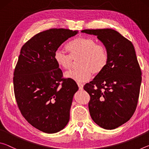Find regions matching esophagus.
Segmentation results:
<instances>
[{
  "mask_svg": "<svg viewBox=\"0 0 149 149\" xmlns=\"http://www.w3.org/2000/svg\"><path fill=\"white\" fill-rule=\"evenodd\" d=\"M77 85L78 87H79V89L80 90H82L83 89V87H84V85H83L82 84H81V83H77Z\"/></svg>",
  "mask_w": 149,
  "mask_h": 149,
  "instance_id": "1",
  "label": "esophagus"
}]
</instances>
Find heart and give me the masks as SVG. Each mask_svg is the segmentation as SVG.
I'll use <instances>...</instances> for the list:
<instances>
[{
	"label": "heart",
	"instance_id": "b5f03b06",
	"mask_svg": "<svg viewBox=\"0 0 149 149\" xmlns=\"http://www.w3.org/2000/svg\"><path fill=\"white\" fill-rule=\"evenodd\" d=\"M67 49L70 54L61 49H57L54 52V59L60 68L70 70L74 60L79 58L78 66L80 68L65 73V77L75 81H85L89 79L91 74H99L107 66L109 55L107 48L102 45H97L95 40L90 37H77L68 44Z\"/></svg>",
	"mask_w": 149,
	"mask_h": 149
}]
</instances>
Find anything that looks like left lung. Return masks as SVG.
<instances>
[{"mask_svg": "<svg viewBox=\"0 0 149 149\" xmlns=\"http://www.w3.org/2000/svg\"><path fill=\"white\" fill-rule=\"evenodd\" d=\"M94 35L108 50L107 66L84 87L90 95L89 110L93 120L106 130L127 122L137 108L141 70L132 42L111 29H84Z\"/></svg>", "mask_w": 149, "mask_h": 149, "instance_id": "8db88e82", "label": "left lung"}]
</instances>
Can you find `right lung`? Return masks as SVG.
Here are the masks:
<instances>
[{
  "instance_id": "right-lung-1",
  "label": "right lung",
  "mask_w": 149,
  "mask_h": 149,
  "mask_svg": "<svg viewBox=\"0 0 149 149\" xmlns=\"http://www.w3.org/2000/svg\"><path fill=\"white\" fill-rule=\"evenodd\" d=\"M77 31L50 29L34 35L22 47L14 72L15 98L30 124L47 133L64 129L70 120L74 81L63 78L54 59L56 50Z\"/></svg>"
}]
</instances>
